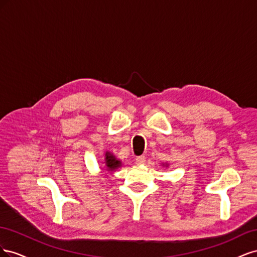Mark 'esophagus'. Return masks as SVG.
I'll return each instance as SVG.
<instances>
[{
	"instance_id": "34e87169",
	"label": "esophagus",
	"mask_w": 257,
	"mask_h": 257,
	"mask_svg": "<svg viewBox=\"0 0 257 257\" xmlns=\"http://www.w3.org/2000/svg\"><path fill=\"white\" fill-rule=\"evenodd\" d=\"M135 163H136L137 165H144L145 163H146V157H144V155H141V157H137Z\"/></svg>"
}]
</instances>
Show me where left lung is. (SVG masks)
<instances>
[{
	"label": "left lung",
	"instance_id": "left-lung-1",
	"mask_svg": "<svg viewBox=\"0 0 257 257\" xmlns=\"http://www.w3.org/2000/svg\"><path fill=\"white\" fill-rule=\"evenodd\" d=\"M163 166H166V167H167V166H168V164H163Z\"/></svg>",
	"mask_w": 257,
	"mask_h": 257
}]
</instances>
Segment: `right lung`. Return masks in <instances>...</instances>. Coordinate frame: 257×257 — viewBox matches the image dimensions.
I'll return each mask as SVG.
<instances>
[{"instance_id":"obj_1","label":"right lung","mask_w":257,"mask_h":257,"mask_svg":"<svg viewBox=\"0 0 257 257\" xmlns=\"http://www.w3.org/2000/svg\"><path fill=\"white\" fill-rule=\"evenodd\" d=\"M104 168L107 170V172H115L116 169L120 168L122 166V162L121 160H118L115 158V155H113L112 152L110 151H106L104 153Z\"/></svg>"}]
</instances>
